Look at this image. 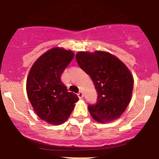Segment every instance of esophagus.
Listing matches in <instances>:
<instances>
[{
	"instance_id": "34e87169",
	"label": "esophagus",
	"mask_w": 159,
	"mask_h": 159,
	"mask_svg": "<svg viewBox=\"0 0 159 159\" xmlns=\"http://www.w3.org/2000/svg\"><path fill=\"white\" fill-rule=\"evenodd\" d=\"M78 98H83V97H84L83 93L80 91V92L78 93Z\"/></svg>"
}]
</instances>
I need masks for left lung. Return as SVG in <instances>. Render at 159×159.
Masks as SVG:
<instances>
[{
  "label": "left lung",
  "instance_id": "1",
  "mask_svg": "<svg viewBox=\"0 0 159 159\" xmlns=\"http://www.w3.org/2000/svg\"><path fill=\"white\" fill-rule=\"evenodd\" d=\"M75 57L98 93L96 105L88 106L92 117L102 123L118 119L132 98L134 79L130 70L116 56L102 51L79 52Z\"/></svg>",
  "mask_w": 159,
  "mask_h": 159
}]
</instances>
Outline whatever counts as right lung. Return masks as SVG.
Listing matches in <instances>:
<instances>
[{"mask_svg": "<svg viewBox=\"0 0 159 159\" xmlns=\"http://www.w3.org/2000/svg\"><path fill=\"white\" fill-rule=\"evenodd\" d=\"M73 57L71 50L53 48L36 60L27 76V94L33 108L40 119L52 125L65 123L78 101L61 79Z\"/></svg>", "mask_w": 159, "mask_h": 159, "instance_id": "add662e5", "label": "right lung"}]
</instances>
